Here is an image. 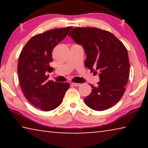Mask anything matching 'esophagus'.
I'll list each match as a JSON object with an SVG mask.
<instances>
[{
  "label": "esophagus",
  "instance_id": "obj_1",
  "mask_svg": "<svg viewBox=\"0 0 148 148\" xmlns=\"http://www.w3.org/2000/svg\"><path fill=\"white\" fill-rule=\"evenodd\" d=\"M80 84H77V83H72V86L74 87H79L80 86Z\"/></svg>",
  "mask_w": 148,
  "mask_h": 148
}]
</instances>
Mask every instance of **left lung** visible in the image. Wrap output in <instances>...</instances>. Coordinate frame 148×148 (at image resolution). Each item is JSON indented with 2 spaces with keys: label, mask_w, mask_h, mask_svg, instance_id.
Wrapping results in <instances>:
<instances>
[{
  "label": "left lung",
  "mask_w": 148,
  "mask_h": 148,
  "mask_svg": "<svg viewBox=\"0 0 148 148\" xmlns=\"http://www.w3.org/2000/svg\"><path fill=\"white\" fill-rule=\"evenodd\" d=\"M86 54L85 65L99 72L98 86L91 85V94L84 99L87 106L103 111L121 99L128 81L130 63L126 47L111 32L95 27H76L69 34Z\"/></svg>",
  "instance_id": "obj_1"
}]
</instances>
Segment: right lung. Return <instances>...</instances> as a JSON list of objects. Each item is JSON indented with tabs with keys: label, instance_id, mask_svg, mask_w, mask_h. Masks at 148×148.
I'll use <instances>...</instances> for the list:
<instances>
[{
	"label": "right lung",
	"instance_id": "right-lung-1",
	"mask_svg": "<svg viewBox=\"0 0 148 148\" xmlns=\"http://www.w3.org/2000/svg\"><path fill=\"white\" fill-rule=\"evenodd\" d=\"M72 27L54 29L37 34L29 40L20 53L17 72L25 97L43 111L56 109L61 104L69 83L48 81L51 67L52 51L67 36Z\"/></svg>",
	"mask_w": 148,
	"mask_h": 148
}]
</instances>
